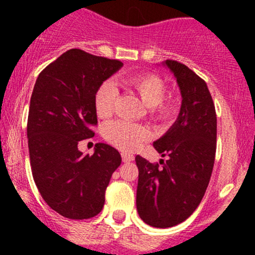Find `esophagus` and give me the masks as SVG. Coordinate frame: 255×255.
<instances>
[{
	"label": "esophagus",
	"mask_w": 255,
	"mask_h": 255,
	"mask_svg": "<svg viewBox=\"0 0 255 255\" xmlns=\"http://www.w3.org/2000/svg\"><path fill=\"white\" fill-rule=\"evenodd\" d=\"M122 160L125 161V163H129V161L134 160V155L129 153H122Z\"/></svg>",
	"instance_id": "esophagus-1"
}]
</instances>
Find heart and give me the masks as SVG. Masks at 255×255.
Segmentation results:
<instances>
[{
	"mask_svg": "<svg viewBox=\"0 0 255 255\" xmlns=\"http://www.w3.org/2000/svg\"><path fill=\"white\" fill-rule=\"evenodd\" d=\"M126 84L134 90L142 99L153 120L169 122L179 111L175 97H165L166 84L155 74H137L126 80ZM118 92L111 80L102 82L95 94V110L99 117L106 118L115 111ZM104 137L117 148L132 151L150 137V132L142 125L127 121H112L104 127Z\"/></svg>",
	"mask_w": 255,
	"mask_h": 255,
	"instance_id": "obj_1",
	"label": "heart"
}]
</instances>
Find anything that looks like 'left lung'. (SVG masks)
<instances>
[{
    "mask_svg": "<svg viewBox=\"0 0 255 255\" xmlns=\"http://www.w3.org/2000/svg\"><path fill=\"white\" fill-rule=\"evenodd\" d=\"M175 75L182 102L173 127L154 148L168 156L160 164L135 156L139 175L137 210L146 225L174 227L192 215L210 182L216 155L217 117L204 79L176 60H166Z\"/></svg>",
    "mask_w": 255,
    "mask_h": 255,
    "instance_id": "left-lung-1",
    "label": "left lung"
}]
</instances>
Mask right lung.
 <instances>
[{
  "instance_id": "1",
  "label": "right lung",
  "mask_w": 255,
  "mask_h": 255,
  "mask_svg": "<svg viewBox=\"0 0 255 255\" xmlns=\"http://www.w3.org/2000/svg\"><path fill=\"white\" fill-rule=\"evenodd\" d=\"M122 61L70 49L38 76L27 122L33 179L48 206L70 220L101 212L113 171L121 165L117 149L97 143L92 155L79 150L94 137L95 94Z\"/></svg>"
}]
</instances>
